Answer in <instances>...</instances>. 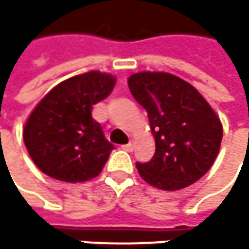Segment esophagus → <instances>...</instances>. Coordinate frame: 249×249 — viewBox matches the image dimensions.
I'll list each match as a JSON object with an SVG mask.
<instances>
[{
  "label": "esophagus",
  "mask_w": 249,
  "mask_h": 249,
  "mask_svg": "<svg viewBox=\"0 0 249 249\" xmlns=\"http://www.w3.org/2000/svg\"><path fill=\"white\" fill-rule=\"evenodd\" d=\"M122 149H124V151H127V152H131V151L134 149V142L130 140V142L127 143V145H124V146H122Z\"/></svg>",
  "instance_id": "esophagus-1"
}]
</instances>
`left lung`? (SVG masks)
Here are the masks:
<instances>
[{
    "label": "left lung",
    "instance_id": "1",
    "mask_svg": "<svg viewBox=\"0 0 249 249\" xmlns=\"http://www.w3.org/2000/svg\"><path fill=\"white\" fill-rule=\"evenodd\" d=\"M128 88L149 118L155 154L136 162L143 180L155 188L176 191L208 173L219 152L221 121L193 85L162 71H140Z\"/></svg>",
    "mask_w": 249,
    "mask_h": 249
}]
</instances>
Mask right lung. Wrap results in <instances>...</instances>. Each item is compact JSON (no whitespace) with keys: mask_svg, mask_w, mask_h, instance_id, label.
<instances>
[{"mask_svg":"<svg viewBox=\"0 0 249 249\" xmlns=\"http://www.w3.org/2000/svg\"><path fill=\"white\" fill-rule=\"evenodd\" d=\"M115 76L88 71L61 82L26 119L23 142L34 164L64 182H85L100 175L113 149L92 106L106 98Z\"/></svg>","mask_w":249,"mask_h":249,"instance_id":"obj_1","label":"right lung"}]
</instances>
